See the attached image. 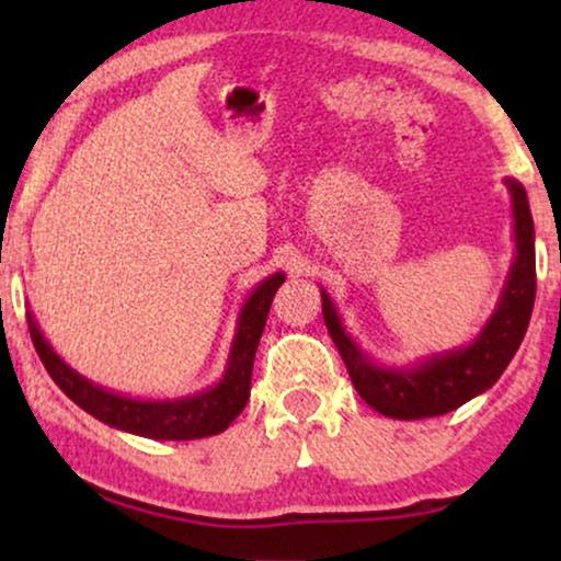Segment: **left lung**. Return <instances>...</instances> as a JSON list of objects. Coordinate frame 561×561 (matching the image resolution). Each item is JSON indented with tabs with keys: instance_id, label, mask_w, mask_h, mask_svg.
<instances>
[{
	"instance_id": "obj_1",
	"label": "left lung",
	"mask_w": 561,
	"mask_h": 561,
	"mask_svg": "<svg viewBox=\"0 0 561 561\" xmlns=\"http://www.w3.org/2000/svg\"><path fill=\"white\" fill-rule=\"evenodd\" d=\"M512 195L514 261L506 285L472 343L454 351L430 353L411 366H385L371 362L345 330L337 308L321 287V313L334 345L347 366L353 388L371 409L390 420L440 416L493 388L523 343L536 302V229H533L527 192L517 179H504Z\"/></svg>"
}]
</instances>
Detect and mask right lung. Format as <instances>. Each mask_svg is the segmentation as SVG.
I'll return each mask as SVG.
<instances>
[{
    "mask_svg": "<svg viewBox=\"0 0 561 561\" xmlns=\"http://www.w3.org/2000/svg\"><path fill=\"white\" fill-rule=\"evenodd\" d=\"M285 282V274L276 272L261 282L248 295L237 317L234 340H231L227 369L214 388H205L182 398H131L94 385L62 362L38 330L34 313H28V332L42 358L44 369L55 379L76 405H81L94 420L111 424L124 433L152 437V440H197V437L218 435L240 416L250 398V377H253L255 351H259L263 327L274 293Z\"/></svg>",
    "mask_w": 561,
    "mask_h": 561,
    "instance_id": "obj_1",
    "label": "right lung"
}]
</instances>
